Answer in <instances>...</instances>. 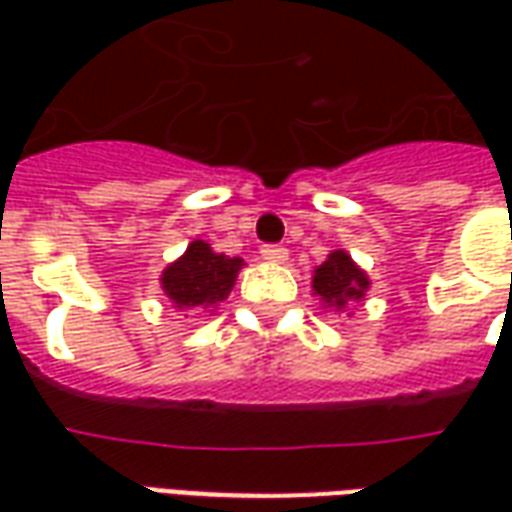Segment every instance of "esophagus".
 <instances>
[{
	"instance_id": "esophagus-1",
	"label": "esophagus",
	"mask_w": 512,
	"mask_h": 512,
	"mask_svg": "<svg viewBox=\"0 0 512 512\" xmlns=\"http://www.w3.org/2000/svg\"><path fill=\"white\" fill-rule=\"evenodd\" d=\"M260 255H263V260H268V263H285V260H288V249L277 244H266L260 249Z\"/></svg>"
}]
</instances>
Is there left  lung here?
I'll return each instance as SVG.
<instances>
[{
	"label": "left lung",
	"instance_id": "1",
	"mask_svg": "<svg viewBox=\"0 0 512 512\" xmlns=\"http://www.w3.org/2000/svg\"><path fill=\"white\" fill-rule=\"evenodd\" d=\"M367 288H370L367 274L343 249L326 257V263L315 268V277H312L315 296H321L323 304L334 307V310H343L348 301H362Z\"/></svg>",
	"mask_w": 512,
	"mask_h": 512
}]
</instances>
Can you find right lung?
Segmentation results:
<instances>
[{
  "label": "right lung",
  "mask_w": 512,
  "mask_h": 512,
  "mask_svg": "<svg viewBox=\"0 0 512 512\" xmlns=\"http://www.w3.org/2000/svg\"><path fill=\"white\" fill-rule=\"evenodd\" d=\"M244 266L241 257L219 255L205 241H191L189 249L161 274V288L178 310H213L230 296L235 277Z\"/></svg>",
  "instance_id": "right-lung-1"
}]
</instances>
